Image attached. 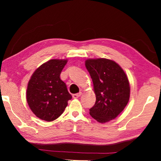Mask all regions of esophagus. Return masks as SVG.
Masks as SVG:
<instances>
[{
    "instance_id": "34e87169",
    "label": "esophagus",
    "mask_w": 161,
    "mask_h": 161,
    "mask_svg": "<svg viewBox=\"0 0 161 161\" xmlns=\"http://www.w3.org/2000/svg\"><path fill=\"white\" fill-rule=\"evenodd\" d=\"M81 94H82V93H81V92H80V93H78V94H73V95H72L73 99H77V98L80 97L81 96Z\"/></svg>"
}]
</instances>
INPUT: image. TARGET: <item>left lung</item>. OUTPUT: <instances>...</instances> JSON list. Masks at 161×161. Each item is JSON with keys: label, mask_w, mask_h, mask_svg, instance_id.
I'll return each instance as SVG.
<instances>
[{"label": "left lung", "mask_w": 161, "mask_h": 161, "mask_svg": "<svg viewBox=\"0 0 161 161\" xmlns=\"http://www.w3.org/2000/svg\"><path fill=\"white\" fill-rule=\"evenodd\" d=\"M85 66L91 76L96 102L89 114L99 123L114 119L126 107L130 97L129 81L124 71L113 60L89 59Z\"/></svg>", "instance_id": "obj_1"}]
</instances>
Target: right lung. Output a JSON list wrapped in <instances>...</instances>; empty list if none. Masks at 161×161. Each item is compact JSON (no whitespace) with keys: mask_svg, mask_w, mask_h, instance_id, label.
<instances>
[{"mask_svg":"<svg viewBox=\"0 0 161 161\" xmlns=\"http://www.w3.org/2000/svg\"><path fill=\"white\" fill-rule=\"evenodd\" d=\"M67 59H50L35 71L27 88L26 99L31 111L38 118L52 121L64 112L72 99L60 74Z\"/></svg>","mask_w":161,"mask_h":161,"instance_id":"1","label":"right lung"}]
</instances>
